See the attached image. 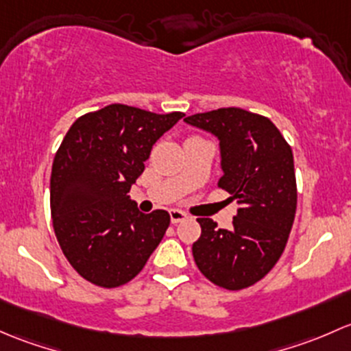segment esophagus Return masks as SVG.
Here are the masks:
<instances>
[{
    "mask_svg": "<svg viewBox=\"0 0 351 351\" xmlns=\"http://www.w3.org/2000/svg\"><path fill=\"white\" fill-rule=\"evenodd\" d=\"M187 218V215L180 209H171V221L172 223H180Z\"/></svg>",
    "mask_w": 351,
    "mask_h": 351,
    "instance_id": "1",
    "label": "esophagus"
}]
</instances>
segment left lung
Instances as JSON below:
<instances>
[{
    "instance_id": "1",
    "label": "left lung",
    "mask_w": 351,
    "mask_h": 351,
    "mask_svg": "<svg viewBox=\"0 0 351 351\" xmlns=\"http://www.w3.org/2000/svg\"><path fill=\"white\" fill-rule=\"evenodd\" d=\"M184 121L218 136L225 172L218 186L240 206L228 230L197 218L194 262L213 284L247 289L274 269L294 223L298 186L291 145L269 118L241 108H219Z\"/></svg>"
}]
</instances>
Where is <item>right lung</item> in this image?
Wrapping results in <instances>:
<instances>
[{
	"mask_svg": "<svg viewBox=\"0 0 351 351\" xmlns=\"http://www.w3.org/2000/svg\"><path fill=\"white\" fill-rule=\"evenodd\" d=\"M184 113L110 104L72 123L52 164L53 231L72 269L88 282L120 287L138 276L171 216L143 215L130 199L154 143Z\"/></svg>",
	"mask_w": 351,
	"mask_h": 351,
	"instance_id": "add662e5",
	"label": "right lung"
}]
</instances>
